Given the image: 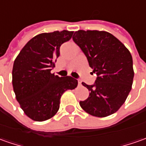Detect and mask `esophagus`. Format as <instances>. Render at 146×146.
I'll return each mask as SVG.
<instances>
[{"mask_svg":"<svg viewBox=\"0 0 146 146\" xmlns=\"http://www.w3.org/2000/svg\"><path fill=\"white\" fill-rule=\"evenodd\" d=\"M78 85H79V86H81V80H78Z\"/></svg>","mask_w":146,"mask_h":146,"instance_id":"1","label":"esophagus"}]
</instances>
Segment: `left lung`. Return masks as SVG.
Returning <instances> with one entry per match:
<instances>
[{
    "label": "left lung",
    "instance_id": "obj_1",
    "mask_svg": "<svg viewBox=\"0 0 146 146\" xmlns=\"http://www.w3.org/2000/svg\"><path fill=\"white\" fill-rule=\"evenodd\" d=\"M73 41L81 48L93 72L98 75L81 107L89 114L105 117L116 113L125 103L134 76L131 53L117 37L106 31L78 30Z\"/></svg>",
    "mask_w": 146,
    "mask_h": 146
}]
</instances>
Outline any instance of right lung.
I'll return each mask as SVG.
<instances>
[{
  "label": "right lung",
  "mask_w": 146,
  "mask_h": 146,
  "mask_svg": "<svg viewBox=\"0 0 146 146\" xmlns=\"http://www.w3.org/2000/svg\"><path fill=\"white\" fill-rule=\"evenodd\" d=\"M73 31L43 33L33 37L16 57L13 67V87L25 115L36 121L52 117L60 107L61 95L74 90L77 80L51 73L60 47L72 38Z\"/></svg>",
  "instance_id": "right-lung-1"
}]
</instances>
